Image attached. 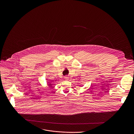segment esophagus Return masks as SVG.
<instances>
[{"instance_id": "1", "label": "esophagus", "mask_w": 134, "mask_h": 134, "mask_svg": "<svg viewBox=\"0 0 134 134\" xmlns=\"http://www.w3.org/2000/svg\"><path fill=\"white\" fill-rule=\"evenodd\" d=\"M64 79L65 80H68L69 79V77L68 76H64Z\"/></svg>"}]
</instances>
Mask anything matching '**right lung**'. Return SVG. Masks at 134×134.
<instances>
[{
    "label": "right lung",
    "mask_w": 134,
    "mask_h": 134,
    "mask_svg": "<svg viewBox=\"0 0 134 134\" xmlns=\"http://www.w3.org/2000/svg\"><path fill=\"white\" fill-rule=\"evenodd\" d=\"M49 86H51V85H49Z\"/></svg>",
    "instance_id": "obj_1"
}]
</instances>
